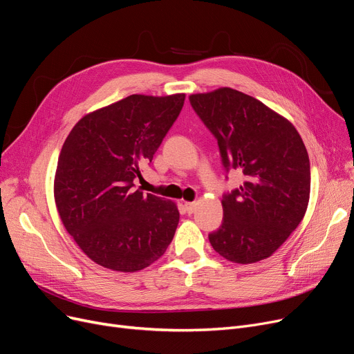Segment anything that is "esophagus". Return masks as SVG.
I'll return each mask as SVG.
<instances>
[{"instance_id":"esophagus-1","label":"esophagus","mask_w":354,"mask_h":354,"mask_svg":"<svg viewBox=\"0 0 354 354\" xmlns=\"http://www.w3.org/2000/svg\"><path fill=\"white\" fill-rule=\"evenodd\" d=\"M195 208H196L195 203H185V209L188 214H192L195 211Z\"/></svg>"}]
</instances>
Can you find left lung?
<instances>
[{"label": "left lung", "instance_id": "8db88e82", "mask_svg": "<svg viewBox=\"0 0 354 354\" xmlns=\"http://www.w3.org/2000/svg\"><path fill=\"white\" fill-rule=\"evenodd\" d=\"M189 102L217 140L225 174L244 179L223 194V223L208 234L212 249L241 265L269 257L308 205L311 169L301 136L263 102L232 88L191 95Z\"/></svg>", "mask_w": 354, "mask_h": 354}]
</instances>
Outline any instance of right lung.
I'll return each mask as SVG.
<instances>
[{
	"label": "right lung",
	"mask_w": 354,
	"mask_h": 354,
	"mask_svg": "<svg viewBox=\"0 0 354 354\" xmlns=\"http://www.w3.org/2000/svg\"><path fill=\"white\" fill-rule=\"evenodd\" d=\"M185 94L130 95L81 118L60 150L55 201L68 233L95 263L142 270L171 244L172 201L134 189L176 121Z\"/></svg>",
	"instance_id": "1"
}]
</instances>
